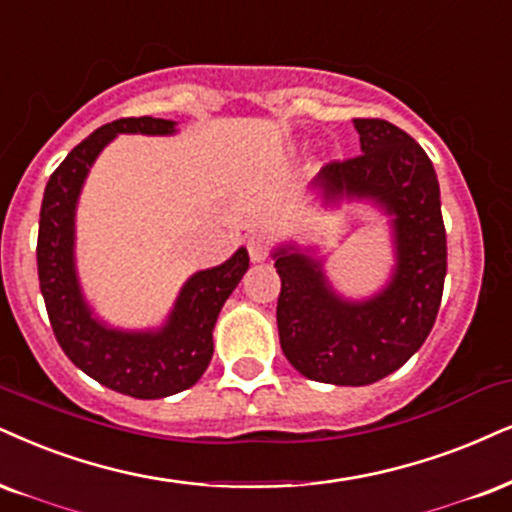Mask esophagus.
Returning <instances> with one entry per match:
<instances>
[{"label":"esophagus","mask_w":512,"mask_h":512,"mask_svg":"<svg viewBox=\"0 0 512 512\" xmlns=\"http://www.w3.org/2000/svg\"><path fill=\"white\" fill-rule=\"evenodd\" d=\"M246 249H249L251 261L261 263V261H266V258H268L270 244L263 237H249V242H246Z\"/></svg>","instance_id":"obj_1"}]
</instances>
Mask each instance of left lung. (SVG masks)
Returning a JSON list of instances; mask_svg holds the SVG:
<instances>
[{
  "label": "left lung",
  "mask_w": 512,
  "mask_h": 512,
  "mask_svg": "<svg viewBox=\"0 0 512 512\" xmlns=\"http://www.w3.org/2000/svg\"><path fill=\"white\" fill-rule=\"evenodd\" d=\"M361 156L327 163L311 189L325 208L370 204L387 218L394 266L363 299L339 294L315 244L270 251L282 280L277 332L287 361L308 380L365 387L399 370L425 344L441 304L446 232L439 180L425 149L380 118L353 121Z\"/></svg>",
  "instance_id": "1"
}]
</instances>
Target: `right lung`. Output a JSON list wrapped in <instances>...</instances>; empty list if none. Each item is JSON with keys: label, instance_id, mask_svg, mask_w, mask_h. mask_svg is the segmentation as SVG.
Wrapping results in <instances>:
<instances>
[{"label": "right lung", "instance_id": "obj_1", "mask_svg": "<svg viewBox=\"0 0 512 512\" xmlns=\"http://www.w3.org/2000/svg\"><path fill=\"white\" fill-rule=\"evenodd\" d=\"M163 118H121L94 130L54 170L44 187L37 235V275L49 323L73 365L104 387L135 399H163L199 382L213 356V327L246 270L244 246L216 268L197 270L159 327L125 330L99 318L82 292L75 263V213L90 168L118 135H175Z\"/></svg>", "mask_w": 512, "mask_h": 512}]
</instances>
